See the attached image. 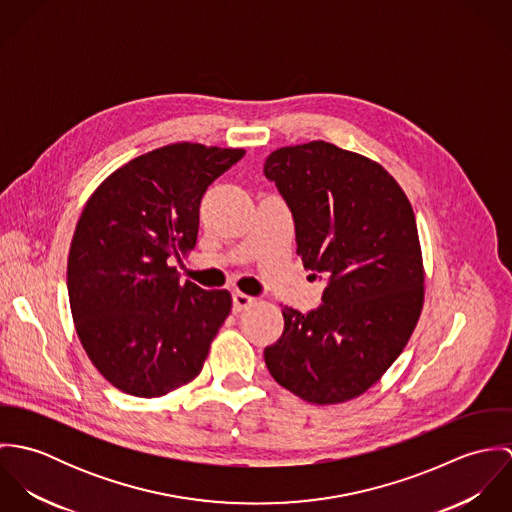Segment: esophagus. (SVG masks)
<instances>
[{
	"instance_id": "1",
	"label": "esophagus",
	"mask_w": 512,
	"mask_h": 512,
	"mask_svg": "<svg viewBox=\"0 0 512 512\" xmlns=\"http://www.w3.org/2000/svg\"><path fill=\"white\" fill-rule=\"evenodd\" d=\"M252 303H254V297H250V295H246V293H232V311H234V313H240L242 309L250 307Z\"/></svg>"
}]
</instances>
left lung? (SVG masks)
<instances>
[{
  "label": "left lung",
  "instance_id": "1",
  "mask_svg": "<svg viewBox=\"0 0 512 512\" xmlns=\"http://www.w3.org/2000/svg\"><path fill=\"white\" fill-rule=\"evenodd\" d=\"M264 175L292 211L303 268L327 278L317 309H282L264 361L311 404L353 400L400 357L422 313L412 205L380 163L321 140L272 151Z\"/></svg>",
  "mask_w": 512,
  "mask_h": 512
}]
</instances>
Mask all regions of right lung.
Segmentation results:
<instances>
[{"label":"right lung","instance_id":"right-lung-1","mask_svg":"<svg viewBox=\"0 0 512 512\" xmlns=\"http://www.w3.org/2000/svg\"><path fill=\"white\" fill-rule=\"evenodd\" d=\"M242 157L232 147H159L86 201L69 250L71 313L88 359L118 390L159 398L205 365L232 297L181 284L169 258L195 248L207 187Z\"/></svg>","mask_w":512,"mask_h":512}]
</instances>
